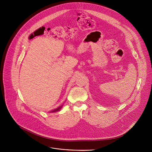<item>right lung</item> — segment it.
<instances>
[{
    "label": "right lung",
    "instance_id": "add662e5",
    "mask_svg": "<svg viewBox=\"0 0 152 152\" xmlns=\"http://www.w3.org/2000/svg\"><path fill=\"white\" fill-rule=\"evenodd\" d=\"M61 107H59V108H57V109H55V110H53L52 112H53V111L54 112V111H59V110L61 109Z\"/></svg>",
    "mask_w": 152,
    "mask_h": 152
}]
</instances>
